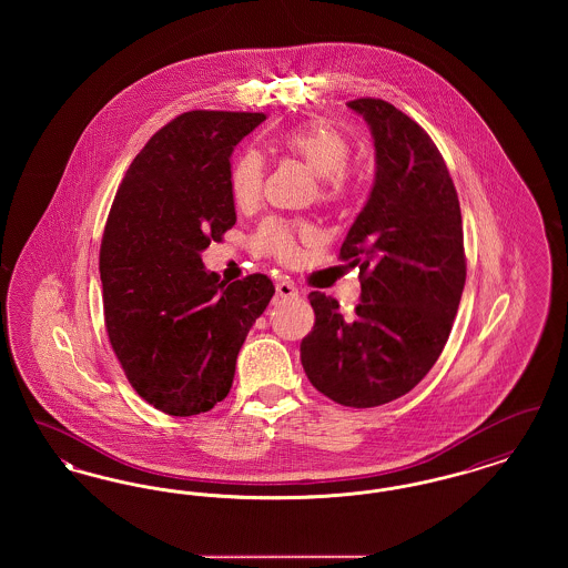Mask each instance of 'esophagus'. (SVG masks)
<instances>
[{"label":"esophagus","mask_w":568,"mask_h":568,"mask_svg":"<svg viewBox=\"0 0 568 568\" xmlns=\"http://www.w3.org/2000/svg\"><path fill=\"white\" fill-rule=\"evenodd\" d=\"M276 296L281 297V300H292V297L297 296L296 285L292 283V281H278L276 283Z\"/></svg>","instance_id":"obj_1"}]
</instances>
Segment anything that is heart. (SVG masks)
Returning a JSON list of instances; mask_svg holds the SVG:
<instances>
[{"label":"heart","mask_w":568,"mask_h":568,"mask_svg":"<svg viewBox=\"0 0 568 568\" xmlns=\"http://www.w3.org/2000/svg\"><path fill=\"white\" fill-rule=\"evenodd\" d=\"M281 146L300 158L320 176V195L327 202L343 197L349 190L347 163L352 160V144L338 130L327 125L296 128L283 134ZM264 158L257 151L243 153L234 163L230 176L236 204H255L264 190ZM297 239H311L308 227L271 219L257 230L253 246L264 255L276 257L278 262H292L297 253Z\"/></svg>","instance_id":"obj_1"}]
</instances>
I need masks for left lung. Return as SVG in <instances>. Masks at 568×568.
Segmentation results:
<instances>
[{
	"label": "left lung",
	"mask_w": 568,
	"mask_h": 568,
	"mask_svg": "<svg viewBox=\"0 0 568 568\" xmlns=\"http://www.w3.org/2000/svg\"><path fill=\"white\" fill-rule=\"evenodd\" d=\"M371 128L375 183L341 246L359 266L352 315L311 292L313 332L300 345L308 381L353 408L392 403L428 375L458 313L466 281L458 193L433 138L389 102L347 104Z\"/></svg>",
	"instance_id": "8db88e82"
}]
</instances>
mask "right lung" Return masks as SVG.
Segmentation results:
<instances>
[{
	"label": "right lung",
	"instance_id": "add662e5",
	"mask_svg": "<svg viewBox=\"0 0 568 568\" xmlns=\"http://www.w3.org/2000/svg\"><path fill=\"white\" fill-rule=\"evenodd\" d=\"M264 119L176 116L135 155L110 209L100 248L110 345L135 392L174 417L230 394L244 338L274 296L266 274L227 285L202 264L236 223L232 151Z\"/></svg>",
	"mask_w": 568,
	"mask_h": 568
}]
</instances>
